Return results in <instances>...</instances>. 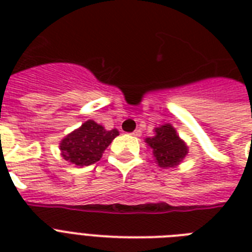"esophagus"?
<instances>
[{"instance_id": "34e87169", "label": "esophagus", "mask_w": 252, "mask_h": 252, "mask_svg": "<svg viewBox=\"0 0 252 252\" xmlns=\"http://www.w3.org/2000/svg\"><path fill=\"white\" fill-rule=\"evenodd\" d=\"M130 134H132V136H137V137H138V136H141V130L136 129V130H134V132H132V133H130Z\"/></svg>"}]
</instances>
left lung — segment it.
Returning <instances> with one entry per match:
<instances>
[{"instance_id": "8db88e82", "label": "left lung", "mask_w": 252, "mask_h": 252, "mask_svg": "<svg viewBox=\"0 0 252 252\" xmlns=\"http://www.w3.org/2000/svg\"><path fill=\"white\" fill-rule=\"evenodd\" d=\"M153 137L145 138L148 146L153 150V156L159 167H175L187 156L186 142L178 136L171 124H163L154 129Z\"/></svg>"}]
</instances>
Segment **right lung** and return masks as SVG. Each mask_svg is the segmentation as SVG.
Listing matches in <instances>:
<instances>
[{"mask_svg": "<svg viewBox=\"0 0 252 252\" xmlns=\"http://www.w3.org/2000/svg\"><path fill=\"white\" fill-rule=\"evenodd\" d=\"M119 134L118 129L106 130L94 120H87L60 142L61 156L76 166H89L100 159L103 152Z\"/></svg>", "mask_w": 252, "mask_h": 252, "instance_id": "obj_1", "label": "right lung"}]
</instances>
